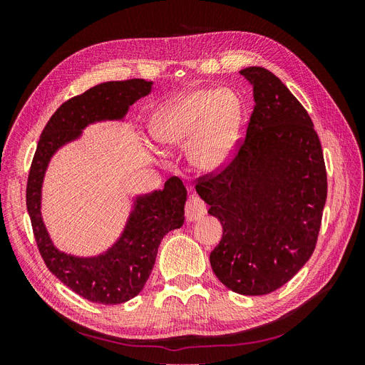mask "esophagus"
I'll return each instance as SVG.
<instances>
[{"label":"esophagus","instance_id":"34e87169","mask_svg":"<svg viewBox=\"0 0 365 365\" xmlns=\"http://www.w3.org/2000/svg\"><path fill=\"white\" fill-rule=\"evenodd\" d=\"M185 219L187 222H195V220H200L207 213V207L201 197L192 196L189 201L185 202Z\"/></svg>","mask_w":365,"mask_h":365}]
</instances>
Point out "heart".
Instances as JSON below:
<instances>
[{"instance_id":"obj_1","label":"heart","mask_w":365,"mask_h":365,"mask_svg":"<svg viewBox=\"0 0 365 365\" xmlns=\"http://www.w3.org/2000/svg\"><path fill=\"white\" fill-rule=\"evenodd\" d=\"M240 102L230 90L202 88L175 97L153 117L152 135L168 148L190 146L196 169L210 172L233 153Z\"/></svg>"}]
</instances>
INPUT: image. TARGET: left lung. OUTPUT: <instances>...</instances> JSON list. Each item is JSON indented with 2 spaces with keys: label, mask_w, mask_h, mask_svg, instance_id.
I'll list each match as a JSON object with an SVG mask.
<instances>
[{
  "label": "left lung",
  "mask_w": 365,
  "mask_h": 365,
  "mask_svg": "<svg viewBox=\"0 0 365 365\" xmlns=\"http://www.w3.org/2000/svg\"><path fill=\"white\" fill-rule=\"evenodd\" d=\"M240 74L254 94L247 137L224 165L196 180V192L224 230L210 254L216 277L237 294L264 295L312 256L327 173L312 120L286 85L262 67Z\"/></svg>",
  "instance_id": "8db88e82"
}]
</instances>
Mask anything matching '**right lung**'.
<instances>
[{"instance_id":"1","label":"right lung","mask_w":365,"mask_h":365,"mask_svg":"<svg viewBox=\"0 0 365 365\" xmlns=\"http://www.w3.org/2000/svg\"><path fill=\"white\" fill-rule=\"evenodd\" d=\"M150 85L145 79L106 82L63 102L43 128L30 165L26 201L41 257L65 286L93 303L118 304L141 292L155 264L160 242L170 230L184 224L187 190L180 178L172 176L161 192L137 197V205L117 244L98 257L79 259L54 248L43 227V173L53 153L79 137L86 125L121 118L132 103L150 91Z\"/></svg>"}]
</instances>
